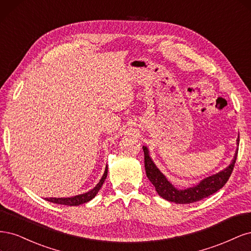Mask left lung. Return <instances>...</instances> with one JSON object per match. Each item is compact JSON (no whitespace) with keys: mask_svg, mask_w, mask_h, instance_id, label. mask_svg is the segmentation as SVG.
I'll return each mask as SVG.
<instances>
[{"mask_svg":"<svg viewBox=\"0 0 251 251\" xmlns=\"http://www.w3.org/2000/svg\"><path fill=\"white\" fill-rule=\"evenodd\" d=\"M239 142H240V137L237 139L238 145H239ZM143 150H144V156H145V170H146L147 177L151 181V183L154 185L158 195L168 201L175 202V203H180V204L193 203V202H196L203 198H206L209 195H213V194L216 193L217 191H219L229 179L234 164H236L237 155H238V148H237V151L234 153L231 164L227 168H225L219 173L206 177V178H204L198 184H196L195 187L188 188L185 190H178L166 178V176L159 171L158 168L155 166V164L153 163L152 158L149 155V150L147 149V147L143 146Z\"/></svg>","mask_w":251,"mask_h":251,"instance_id":"left-lung-1","label":"left lung"}]
</instances>
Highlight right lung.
Returning <instances> with one entry per match:
<instances>
[{
	"label": "right lung",
	"mask_w": 251,
	"mask_h": 251,
	"mask_svg": "<svg viewBox=\"0 0 251 251\" xmlns=\"http://www.w3.org/2000/svg\"><path fill=\"white\" fill-rule=\"evenodd\" d=\"M107 166L105 168V171L104 174L102 176V178L100 179V181L98 182V184L96 185V187L88 191L84 194H81V195H76L74 197H68V198H46V200L53 202V203H57V204H63V205H70V206H74V205H80V204H83L85 202H88L90 200H92L97 194H98L99 190L101 189L102 184L104 183L105 179H106V176H107Z\"/></svg>",
	"instance_id": "1"
}]
</instances>
